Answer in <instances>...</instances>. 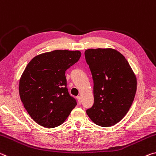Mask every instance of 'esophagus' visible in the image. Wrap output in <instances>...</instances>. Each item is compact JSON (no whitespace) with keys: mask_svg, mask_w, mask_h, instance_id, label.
I'll return each instance as SVG.
<instances>
[{"mask_svg":"<svg viewBox=\"0 0 156 156\" xmlns=\"http://www.w3.org/2000/svg\"><path fill=\"white\" fill-rule=\"evenodd\" d=\"M76 98H77V100H78L79 103L81 104V96H78Z\"/></svg>","mask_w":156,"mask_h":156,"instance_id":"1","label":"esophagus"}]
</instances>
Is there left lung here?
<instances>
[{"mask_svg":"<svg viewBox=\"0 0 156 156\" xmlns=\"http://www.w3.org/2000/svg\"><path fill=\"white\" fill-rule=\"evenodd\" d=\"M84 55L94 81V104L86 113L97 125L113 126L131 108L136 76L124 56L113 48L88 49Z\"/></svg>","mask_w":156,"mask_h":156,"instance_id":"left-lung-1","label":"left lung"}]
</instances>
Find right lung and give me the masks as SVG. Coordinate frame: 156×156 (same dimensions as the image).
Returning a JSON list of instances; mask_svg holds the SVG:
<instances>
[{"instance_id":"right-lung-1","label":"right lung","mask_w":156,"mask_h":156,"mask_svg":"<svg viewBox=\"0 0 156 156\" xmlns=\"http://www.w3.org/2000/svg\"><path fill=\"white\" fill-rule=\"evenodd\" d=\"M80 51L57 50L40 54L20 76L19 95L28 114L45 128L62 124L76 105L66 88V70L77 62Z\"/></svg>"}]
</instances>
